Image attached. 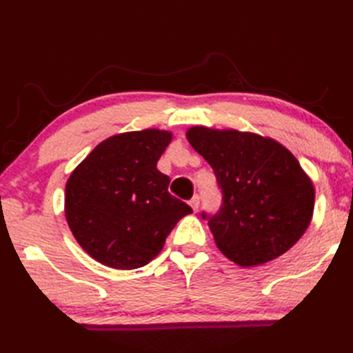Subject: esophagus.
<instances>
[{
	"instance_id": "esophagus-1",
	"label": "esophagus",
	"mask_w": 353,
	"mask_h": 353,
	"mask_svg": "<svg viewBox=\"0 0 353 353\" xmlns=\"http://www.w3.org/2000/svg\"><path fill=\"white\" fill-rule=\"evenodd\" d=\"M190 205H191V208H193V212H198V208H199V196L198 194H194L193 198H191Z\"/></svg>"
}]
</instances>
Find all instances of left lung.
I'll return each mask as SVG.
<instances>
[{"label":"left lung","instance_id":"left-lung-1","mask_svg":"<svg viewBox=\"0 0 353 353\" xmlns=\"http://www.w3.org/2000/svg\"><path fill=\"white\" fill-rule=\"evenodd\" d=\"M187 140L223 190L221 210L202 218L227 259L259 266L301 240L313 218L314 187L291 151L270 137L236 129L193 126Z\"/></svg>","mask_w":353,"mask_h":353}]
</instances>
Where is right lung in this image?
<instances>
[{
  "instance_id": "right-lung-1",
  "label": "right lung",
  "mask_w": 353,
  "mask_h": 353,
  "mask_svg": "<svg viewBox=\"0 0 353 353\" xmlns=\"http://www.w3.org/2000/svg\"><path fill=\"white\" fill-rule=\"evenodd\" d=\"M170 130L112 135L76 166L65 187V218L85 252L113 270H137L160 254L191 208L168 193L157 162Z\"/></svg>"
}]
</instances>
